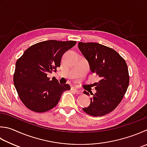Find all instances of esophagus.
Returning <instances> with one entry per match:
<instances>
[{"mask_svg":"<svg viewBox=\"0 0 147 147\" xmlns=\"http://www.w3.org/2000/svg\"><path fill=\"white\" fill-rule=\"evenodd\" d=\"M71 90H72L73 91H74L75 92H76L77 94H81L82 93V91L81 90L77 89V88H71Z\"/></svg>","mask_w":147,"mask_h":147,"instance_id":"1","label":"esophagus"}]
</instances>
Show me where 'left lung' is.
Masks as SVG:
<instances>
[{"mask_svg": "<svg viewBox=\"0 0 147 147\" xmlns=\"http://www.w3.org/2000/svg\"><path fill=\"white\" fill-rule=\"evenodd\" d=\"M78 47L89 63L91 71L100 77L96 92L90 104L82 108L87 114L101 117L113 111L120 103L129 84L128 67L117 51L98 43L79 42ZM84 93H90L84 91Z\"/></svg>", "mask_w": 147, "mask_h": 147, "instance_id": "obj_1", "label": "left lung"}]
</instances>
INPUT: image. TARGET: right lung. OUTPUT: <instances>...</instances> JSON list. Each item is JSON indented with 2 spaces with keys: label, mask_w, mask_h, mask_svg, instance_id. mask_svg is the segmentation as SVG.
Returning a JSON list of instances; mask_svg holds the SVG:
<instances>
[{
  "label": "right lung",
  "mask_w": 147,
  "mask_h": 147,
  "mask_svg": "<svg viewBox=\"0 0 147 147\" xmlns=\"http://www.w3.org/2000/svg\"><path fill=\"white\" fill-rule=\"evenodd\" d=\"M76 44V41L47 40L30 46L17 60L13 82L22 102L28 109L43 113L57 104L68 84H61L47 75L60 67L65 52Z\"/></svg>",
  "instance_id": "right-lung-1"
}]
</instances>
